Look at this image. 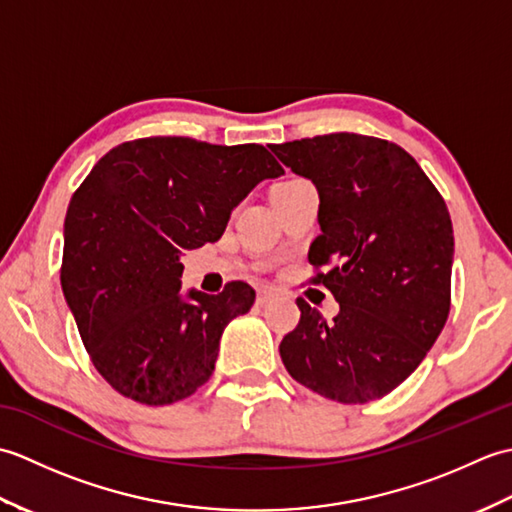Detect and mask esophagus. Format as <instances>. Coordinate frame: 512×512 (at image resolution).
I'll return each mask as SVG.
<instances>
[{
  "label": "esophagus",
  "instance_id": "obj_1",
  "mask_svg": "<svg viewBox=\"0 0 512 512\" xmlns=\"http://www.w3.org/2000/svg\"><path fill=\"white\" fill-rule=\"evenodd\" d=\"M275 297H277V292L273 288H262L257 292V303H259V306H266V303L270 299H275Z\"/></svg>",
  "mask_w": 512,
  "mask_h": 512
}]
</instances>
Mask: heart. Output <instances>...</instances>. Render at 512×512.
<instances>
[{
  "label": "heart",
  "mask_w": 512,
  "mask_h": 512,
  "mask_svg": "<svg viewBox=\"0 0 512 512\" xmlns=\"http://www.w3.org/2000/svg\"><path fill=\"white\" fill-rule=\"evenodd\" d=\"M290 182H295V180H288V182H279V184H277V187H284V184H290Z\"/></svg>",
  "instance_id": "obj_1"
}]
</instances>
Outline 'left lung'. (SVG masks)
<instances>
[{"mask_svg":"<svg viewBox=\"0 0 512 512\" xmlns=\"http://www.w3.org/2000/svg\"><path fill=\"white\" fill-rule=\"evenodd\" d=\"M319 191L321 235L308 262L339 301L334 323L297 299L299 325L279 345L297 383L363 405L394 391L436 343L451 310L453 224L440 191L383 138L325 134L270 145Z\"/></svg>","mask_w":512,"mask_h":512,"instance_id":"8db88e82","label":"left lung"}]
</instances>
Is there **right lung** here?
Segmentation results:
<instances>
[{
  "mask_svg": "<svg viewBox=\"0 0 512 512\" xmlns=\"http://www.w3.org/2000/svg\"><path fill=\"white\" fill-rule=\"evenodd\" d=\"M281 173L255 143L149 136L107 151L74 191L61 288L94 367L118 394L171 405L211 378L220 336L255 290L231 281L220 295L182 297L180 255L217 242L255 184Z\"/></svg>",
  "mask_w": 512,
  "mask_h": 512,
  "instance_id": "add662e5",
  "label": "right lung"
}]
</instances>
